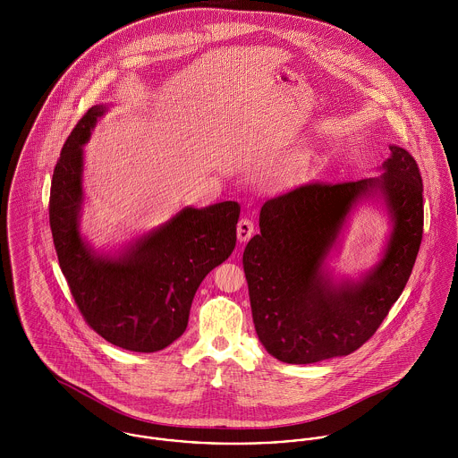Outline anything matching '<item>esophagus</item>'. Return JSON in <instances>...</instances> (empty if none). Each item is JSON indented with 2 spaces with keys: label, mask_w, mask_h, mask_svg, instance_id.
I'll list each match as a JSON object with an SVG mask.
<instances>
[{
  "label": "esophagus",
  "mask_w": 458,
  "mask_h": 458,
  "mask_svg": "<svg viewBox=\"0 0 458 458\" xmlns=\"http://www.w3.org/2000/svg\"><path fill=\"white\" fill-rule=\"evenodd\" d=\"M236 234H238V240H240L242 243L249 242V240L252 238V234H254V222L249 220V218H242V220L238 222Z\"/></svg>",
  "instance_id": "obj_1"
}]
</instances>
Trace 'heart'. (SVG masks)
I'll list each match as a JSON object with an SVG mask.
<instances>
[{"mask_svg": "<svg viewBox=\"0 0 458 458\" xmlns=\"http://www.w3.org/2000/svg\"><path fill=\"white\" fill-rule=\"evenodd\" d=\"M305 165H307V162H305V158H301V157H294V158L287 160V162L278 169V173H276L278 182H280L282 185H291V183H294V182L305 173Z\"/></svg>", "mask_w": 458, "mask_h": 458, "instance_id": "b5f03b06", "label": "heart"}]
</instances>
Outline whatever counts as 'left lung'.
<instances>
[{
	"mask_svg": "<svg viewBox=\"0 0 458 458\" xmlns=\"http://www.w3.org/2000/svg\"><path fill=\"white\" fill-rule=\"evenodd\" d=\"M383 174L347 183H307L267 199L245 252L254 327L284 363L347 356L381 327L402 294L423 236V183L409 151L390 146ZM381 198L393 220L384 259L354 283L322 267L358 201Z\"/></svg>",
	"mask_w": 458,
	"mask_h": 458,
	"instance_id": "obj_1",
	"label": "left lung"
}]
</instances>
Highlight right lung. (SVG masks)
I'll list each match as a JSON object with an SVG mask.
<instances>
[{
	"label": "right lung",
	"mask_w": 458,
	"mask_h": 458,
	"mask_svg": "<svg viewBox=\"0 0 458 458\" xmlns=\"http://www.w3.org/2000/svg\"><path fill=\"white\" fill-rule=\"evenodd\" d=\"M107 106L77 122L56 162L49 224L60 267L84 321L133 352H155L183 335L197 287L236 247L240 204L187 206L131 242L120 256L97 254L81 236L82 146Z\"/></svg>",
	"instance_id": "1"
}]
</instances>
